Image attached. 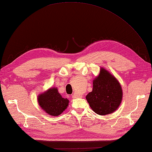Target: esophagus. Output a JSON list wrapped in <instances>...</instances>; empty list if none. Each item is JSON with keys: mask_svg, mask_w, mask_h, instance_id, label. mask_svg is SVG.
Listing matches in <instances>:
<instances>
[{"mask_svg": "<svg viewBox=\"0 0 152 152\" xmlns=\"http://www.w3.org/2000/svg\"><path fill=\"white\" fill-rule=\"evenodd\" d=\"M77 97H79V96H77V95L75 94H72V98H77Z\"/></svg>", "mask_w": 152, "mask_h": 152, "instance_id": "1", "label": "esophagus"}]
</instances>
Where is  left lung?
Instances as JSON below:
<instances>
[{
  "mask_svg": "<svg viewBox=\"0 0 152 152\" xmlns=\"http://www.w3.org/2000/svg\"><path fill=\"white\" fill-rule=\"evenodd\" d=\"M122 90L115 77L101 69L100 75L93 80L92 92L86 96L91 108L100 115L110 114L121 103Z\"/></svg>",
  "mask_w": 152,
  "mask_h": 152,
  "instance_id": "left-lung-1",
  "label": "left lung"
}]
</instances>
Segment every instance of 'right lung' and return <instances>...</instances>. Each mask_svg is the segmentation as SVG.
Instances as JSON below:
<instances>
[{
  "label": "right lung",
  "mask_w": 152,
  "mask_h": 152,
  "mask_svg": "<svg viewBox=\"0 0 152 152\" xmlns=\"http://www.w3.org/2000/svg\"><path fill=\"white\" fill-rule=\"evenodd\" d=\"M69 100L61 96L57 88H51L38 96V103L47 113L52 116L61 115L67 107Z\"/></svg>",
  "instance_id": "obj_1"
}]
</instances>
